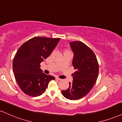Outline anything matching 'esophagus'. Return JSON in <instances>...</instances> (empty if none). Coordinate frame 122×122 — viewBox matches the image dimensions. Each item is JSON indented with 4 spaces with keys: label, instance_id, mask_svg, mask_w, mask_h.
Instances as JSON below:
<instances>
[{
    "label": "esophagus",
    "instance_id": "34e87169",
    "mask_svg": "<svg viewBox=\"0 0 122 122\" xmlns=\"http://www.w3.org/2000/svg\"><path fill=\"white\" fill-rule=\"evenodd\" d=\"M56 80H58V81H61V79H60V78H58V77H56Z\"/></svg>",
    "mask_w": 122,
    "mask_h": 122
}]
</instances>
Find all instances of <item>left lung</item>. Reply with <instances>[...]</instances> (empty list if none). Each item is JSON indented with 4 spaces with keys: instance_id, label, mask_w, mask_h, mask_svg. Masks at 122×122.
Wrapping results in <instances>:
<instances>
[{
    "instance_id": "1",
    "label": "left lung",
    "mask_w": 122,
    "mask_h": 122,
    "mask_svg": "<svg viewBox=\"0 0 122 122\" xmlns=\"http://www.w3.org/2000/svg\"><path fill=\"white\" fill-rule=\"evenodd\" d=\"M74 53L72 64L76 71L72 74L73 82L62 90V94L70 100L84 97L92 90L98 78L99 64L93 51L80 41L70 42Z\"/></svg>"
}]
</instances>
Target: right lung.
<instances>
[{"instance_id":"1","label":"right lung","mask_w":122,"mask_h":122,"mask_svg":"<svg viewBox=\"0 0 122 122\" xmlns=\"http://www.w3.org/2000/svg\"><path fill=\"white\" fill-rule=\"evenodd\" d=\"M60 38L34 37L20 46L13 60V71L21 90L29 96H40L55 78L42 72L40 63L52 53Z\"/></svg>"}]
</instances>
